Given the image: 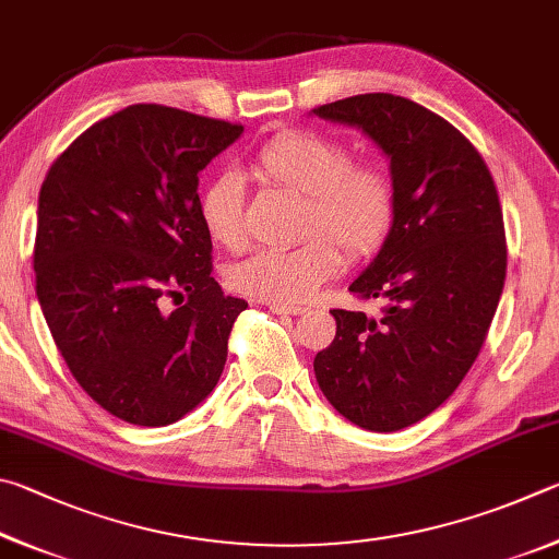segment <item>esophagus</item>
<instances>
[{
  "mask_svg": "<svg viewBox=\"0 0 559 559\" xmlns=\"http://www.w3.org/2000/svg\"><path fill=\"white\" fill-rule=\"evenodd\" d=\"M270 311H274V314H285V317H299L305 314V307H297V305H274V301H270L267 305Z\"/></svg>",
  "mask_w": 559,
  "mask_h": 559,
  "instance_id": "1",
  "label": "esophagus"
}]
</instances>
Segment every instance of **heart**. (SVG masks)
Here are the masks:
<instances>
[{
  "instance_id": "obj_1",
  "label": "heart",
  "mask_w": 559,
  "mask_h": 559,
  "mask_svg": "<svg viewBox=\"0 0 559 559\" xmlns=\"http://www.w3.org/2000/svg\"><path fill=\"white\" fill-rule=\"evenodd\" d=\"M348 150L319 132H285L254 154L252 174L305 193L299 233L305 240L287 250H260L233 264L228 285L238 295L295 305L336 277L341 251L364 260L385 242L395 221V186L378 164H348ZM242 179L223 171L205 183L201 223L221 248L238 250L245 238Z\"/></svg>"
}]
</instances>
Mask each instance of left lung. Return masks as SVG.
Listing matches in <instances>:
<instances>
[{
	"label": "left lung",
	"mask_w": 559,
	"mask_h": 559,
	"mask_svg": "<svg viewBox=\"0 0 559 559\" xmlns=\"http://www.w3.org/2000/svg\"><path fill=\"white\" fill-rule=\"evenodd\" d=\"M309 115L366 134L395 186L393 228L348 287L383 311H331L317 383L348 423L397 432L432 415L484 346L506 280L501 203L472 142L407 97L366 93Z\"/></svg>",
	"instance_id": "8db88e82"
}]
</instances>
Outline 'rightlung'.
Returning a JSON list of instances; mask_svg holds the SVG:
<instances>
[{"label": "right lung", "instance_id": "add662e5", "mask_svg": "<svg viewBox=\"0 0 559 559\" xmlns=\"http://www.w3.org/2000/svg\"><path fill=\"white\" fill-rule=\"evenodd\" d=\"M240 134L242 124L130 105L78 136L38 193L46 324L85 393L130 425L164 427L199 407L248 309L211 277L199 213V174Z\"/></svg>", "mask_w": 559, "mask_h": 559}]
</instances>
